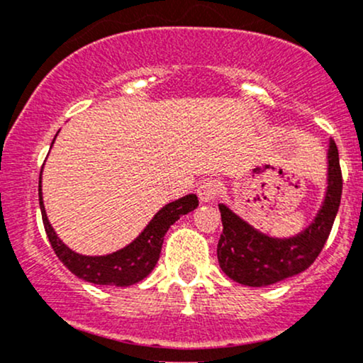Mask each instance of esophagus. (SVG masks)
<instances>
[{
	"label": "esophagus",
	"instance_id": "34e87169",
	"mask_svg": "<svg viewBox=\"0 0 363 363\" xmlns=\"http://www.w3.org/2000/svg\"><path fill=\"white\" fill-rule=\"evenodd\" d=\"M220 193H222V184H220L218 179H215V177L205 179V181H203L198 187L199 199L205 203L215 201V199L220 196Z\"/></svg>",
	"mask_w": 363,
	"mask_h": 363
}]
</instances>
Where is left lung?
<instances>
[{
	"label": "left lung",
	"mask_w": 363,
	"mask_h": 363,
	"mask_svg": "<svg viewBox=\"0 0 363 363\" xmlns=\"http://www.w3.org/2000/svg\"><path fill=\"white\" fill-rule=\"evenodd\" d=\"M328 164L324 205L314 222L290 239L261 234L227 206L218 205L223 232L216 254L220 268L228 278L247 286H266L302 273L315 261L335 223L343 189L338 147L333 138L329 140Z\"/></svg>",
	"instance_id": "1"
}]
</instances>
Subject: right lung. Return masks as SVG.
Wrapping results in <instances>:
<instances>
[{
    "mask_svg": "<svg viewBox=\"0 0 363 363\" xmlns=\"http://www.w3.org/2000/svg\"><path fill=\"white\" fill-rule=\"evenodd\" d=\"M40 176H43V170H40ZM40 191L43 189H40L39 181L40 213H43L45 234L49 237V242H51L54 252L73 274H77L78 278L85 281L95 283V285L129 286L147 278L152 273V269L155 268L158 257H160L164 235L167 234L170 225L176 223L182 215L198 208L196 194H187L184 198L169 203V205L162 208L153 216L152 222L147 225V228L121 251L107 254V256H82V254H77L69 247H66L60 240V237L56 235V232L52 230L51 223L45 216Z\"/></svg>",
    "mask_w": 363,
    "mask_h": 363,
    "instance_id": "right-lung-1",
    "label": "right lung"
}]
</instances>
